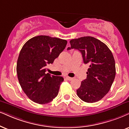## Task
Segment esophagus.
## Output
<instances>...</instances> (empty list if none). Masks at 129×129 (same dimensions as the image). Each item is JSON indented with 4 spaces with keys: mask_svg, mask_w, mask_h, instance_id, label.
<instances>
[{
    "mask_svg": "<svg viewBox=\"0 0 129 129\" xmlns=\"http://www.w3.org/2000/svg\"><path fill=\"white\" fill-rule=\"evenodd\" d=\"M66 78L68 80H69V81H71V80H73V78L70 77H68V76L66 77Z\"/></svg>",
    "mask_w": 129,
    "mask_h": 129,
    "instance_id": "34e87169",
    "label": "esophagus"
}]
</instances>
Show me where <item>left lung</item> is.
<instances>
[{"label": "left lung", "mask_w": 129, "mask_h": 129, "mask_svg": "<svg viewBox=\"0 0 129 129\" xmlns=\"http://www.w3.org/2000/svg\"><path fill=\"white\" fill-rule=\"evenodd\" d=\"M71 47L81 53L84 63H89L87 78L77 90V96L88 103L102 99L110 90L115 76L113 55L103 42L90 36L80 37L70 41Z\"/></svg>", "instance_id": "left-lung-1"}]
</instances>
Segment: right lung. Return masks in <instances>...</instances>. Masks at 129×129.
<instances>
[{
	"label": "right lung",
	"mask_w": 129,
	"mask_h": 129,
	"mask_svg": "<svg viewBox=\"0 0 129 129\" xmlns=\"http://www.w3.org/2000/svg\"><path fill=\"white\" fill-rule=\"evenodd\" d=\"M67 43L63 39L38 36L21 49L17 63L18 79L26 95L36 103L48 104L58 95L63 78L46 74V66L53 62Z\"/></svg>",
	"instance_id": "1"
}]
</instances>
